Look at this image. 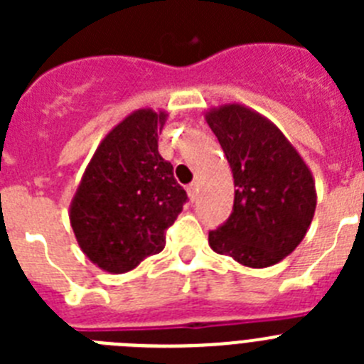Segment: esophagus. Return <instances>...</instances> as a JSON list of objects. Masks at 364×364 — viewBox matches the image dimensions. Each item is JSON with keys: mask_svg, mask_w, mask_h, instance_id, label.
I'll use <instances>...</instances> for the list:
<instances>
[{"mask_svg": "<svg viewBox=\"0 0 364 364\" xmlns=\"http://www.w3.org/2000/svg\"><path fill=\"white\" fill-rule=\"evenodd\" d=\"M197 193H198V184L197 182H191V184L188 186V195L191 200H195L197 198Z\"/></svg>", "mask_w": 364, "mask_h": 364, "instance_id": "esophagus-1", "label": "esophagus"}]
</instances>
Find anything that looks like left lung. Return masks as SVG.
Returning <instances> with one entry per match:
<instances>
[{"mask_svg":"<svg viewBox=\"0 0 364 364\" xmlns=\"http://www.w3.org/2000/svg\"><path fill=\"white\" fill-rule=\"evenodd\" d=\"M235 182L233 211L210 231L213 252L247 268H268L304 239L317 205L310 167L277 125L250 107L205 112Z\"/></svg>","mask_w":364,"mask_h":364,"instance_id":"left-lung-1","label":"left lung"}]
</instances>
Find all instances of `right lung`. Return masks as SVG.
I'll use <instances>...</instances> for the list:
<instances>
[{
  "label": "right lung",
  "instance_id": "obj_1",
  "mask_svg": "<svg viewBox=\"0 0 364 364\" xmlns=\"http://www.w3.org/2000/svg\"><path fill=\"white\" fill-rule=\"evenodd\" d=\"M167 112L138 109L96 147L70 202L74 237L92 264L125 273L166 246V230L188 200L159 153Z\"/></svg>",
  "mask_w": 364,
  "mask_h": 364
}]
</instances>
